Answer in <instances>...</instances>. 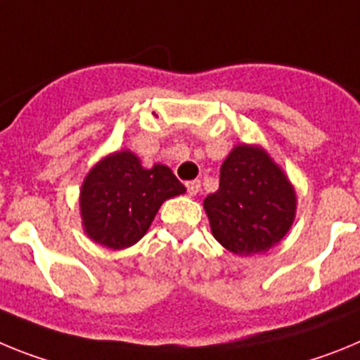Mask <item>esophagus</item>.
<instances>
[{
    "mask_svg": "<svg viewBox=\"0 0 360 360\" xmlns=\"http://www.w3.org/2000/svg\"><path fill=\"white\" fill-rule=\"evenodd\" d=\"M186 189L191 196H195L200 191V180H191V182H186Z\"/></svg>",
    "mask_w": 360,
    "mask_h": 360,
    "instance_id": "esophagus-1",
    "label": "esophagus"
}]
</instances>
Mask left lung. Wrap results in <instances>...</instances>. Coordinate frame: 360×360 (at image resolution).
<instances>
[{
	"label": "left lung",
	"instance_id": "1",
	"mask_svg": "<svg viewBox=\"0 0 360 360\" xmlns=\"http://www.w3.org/2000/svg\"><path fill=\"white\" fill-rule=\"evenodd\" d=\"M212 236L238 256L265 252L294 221L295 193L263 149L236 146L219 169V187L203 200Z\"/></svg>",
	"mask_w": 360,
	"mask_h": 360
}]
</instances>
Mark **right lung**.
<instances>
[{"mask_svg": "<svg viewBox=\"0 0 360 360\" xmlns=\"http://www.w3.org/2000/svg\"><path fill=\"white\" fill-rule=\"evenodd\" d=\"M186 193L167 165L144 169L129 151L110 155L88 173L81 191L86 234L110 249L131 247L146 234L162 202Z\"/></svg>", "mask_w": 360, "mask_h": 360, "instance_id": "obj_1", "label": "right lung"}]
</instances>
